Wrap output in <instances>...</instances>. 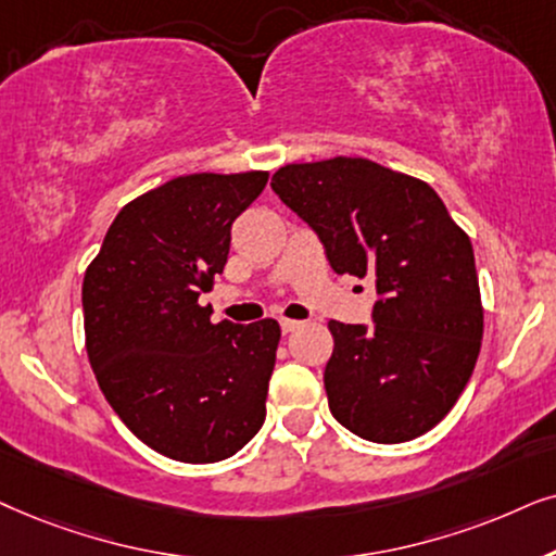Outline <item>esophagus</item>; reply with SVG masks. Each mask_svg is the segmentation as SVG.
<instances>
[{
    "instance_id": "1",
    "label": "esophagus",
    "mask_w": 556,
    "mask_h": 556,
    "mask_svg": "<svg viewBox=\"0 0 556 556\" xmlns=\"http://www.w3.org/2000/svg\"><path fill=\"white\" fill-rule=\"evenodd\" d=\"M279 325H282V332L287 336V332H292V330H298L300 328V323L298 320H279Z\"/></svg>"
}]
</instances>
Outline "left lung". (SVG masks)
<instances>
[{
    "mask_svg": "<svg viewBox=\"0 0 556 556\" xmlns=\"http://www.w3.org/2000/svg\"><path fill=\"white\" fill-rule=\"evenodd\" d=\"M271 190L317 233L332 271L376 287L374 325H328L332 417L381 445L425 434L453 409L480 353L468 233L427 182L364 157L279 167Z\"/></svg>",
    "mask_w": 556,
    "mask_h": 556,
    "instance_id": "8db88e82",
    "label": "left lung"
}]
</instances>
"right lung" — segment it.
Listing matches in <instances>:
<instances>
[{"mask_svg":"<svg viewBox=\"0 0 556 556\" xmlns=\"http://www.w3.org/2000/svg\"><path fill=\"white\" fill-rule=\"evenodd\" d=\"M269 173L175 177L118 211L84 277L86 351L118 419L180 463H218L262 429L279 323H211L233 220Z\"/></svg>","mask_w":556,"mask_h":556,"instance_id":"obj_1","label":"right lung"}]
</instances>
